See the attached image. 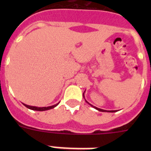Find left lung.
Returning a JSON list of instances; mask_svg holds the SVG:
<instances>
[{
    "label": "left lung",
    "instance_id": "1",
    "mask_svg": "<svg viewBox=\"0 0 151 151\" xmlns=\"http://www.w3.org/2000/svg\"><path fill=\"white\" fill-rule=\"evenodd\" d=\"M83 96H84V94H83ZM86 102L88 103V104H89L88 102V101H86ZM91 105V104H90ZM92 106V105H91ZM93 106V107H94L96 109V110H99V111H101V112H115L116 110H108V111H106V110H102V109H100V108H97V107H95V106Z\"/></svg>",
    "mask_w": 151,
    "mask_h": 151
}]
</instances>
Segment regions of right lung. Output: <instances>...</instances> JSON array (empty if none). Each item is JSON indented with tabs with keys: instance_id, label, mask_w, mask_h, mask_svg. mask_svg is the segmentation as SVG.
Segmentation results:
<instances>
[{
	"instance_id": "obj_1",
	"label": "right lung",
	"mask_w": 151,
	"mask_h": 151,
	"mask_svg": "<svg viewBox=\"0 0 151 151\" xmlns=\"http://www.w3.org/2000/svg\"><path fill=\"white\" fill-rule=\"evenodd\" d=\"M58 104H59V103L55 105H53V106H47V107H37V106H29V105H26V104H24V105H25V106H26L27 108L30 109V110H37V111H45V110H50V109H52V108H54V107H55V106H57Z\"/></svg>"
}]
</instances>
